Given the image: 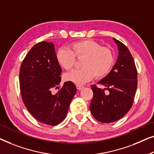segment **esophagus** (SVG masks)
Returning <instances> with one entry per match:
<instances>
[{"label":"esophagus","mask_w":154,"mask_h":154,"mask_svg":"<svg viewBox=\"0 0 154 154\" xmlns=\"http://www.w3.org/2000/svg\"><path fill=\"white\" fill-rule=\"evenodd\" d=\"M76 87L78 90H82L84 86L83 85H80V84H76Z\"/></svg>","instance_id":"34e87169"}]
</instances>
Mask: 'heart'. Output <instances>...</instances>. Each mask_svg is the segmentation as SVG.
Listing matches in <instances>:
<instances>
[{
  "label": "heart",
  "mask_w": 154,
  "mask_h": 154,
  "mask_svg": "<svg viewBox=\"0 0 154 154\" xmlns=\"http://www.w3.org/2000/svg\"><path fill=\"white\" fill-rule=\"evenodd\" d=\"M75 57L81 58L82 68L68 73L64 76L66 81L77 84L86 83L94 76L105 77L112 70L114 58L111 49L101 47L92 40H84L73 42L70 49L60 48L56 54L58 64L66 70H71L75 64Z\"/></svg>",
  "instance_id": "b5f03b06"
}]
</instances>
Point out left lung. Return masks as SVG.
Returning <instances> with one entry per match:
<instances>
[{
    "mask_svg": "<svg viewBox=\"0 0 154 154\" xmlns=\"http://www.w3.org/2000/svg\"><path fill=\"white\" fill-rule=\"evenodd\" d=\"M113 40L117 45L119 56L109 74L98 82L105 88L91 85L94 97L91 112L96 120L105 123L120 119L129 111L137 86V69L129 49L120 41Z\"/></svg>",
    "mask_w": 154,
    "mask_h": 154,
    "instance_id": "8db88e82",
    "label": "left lung"
}]
</instances>
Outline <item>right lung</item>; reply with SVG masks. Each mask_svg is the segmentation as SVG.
<instances>
[{
	"label": "right lung",
	"instance_id": "add662e5",
	"mask_svg": "<svg viewBox=\"0 0 154 154\" xmlns=\"http://www.w3.org/2000/svg\"><path fill=\"white\" fill-rule=\"evenodd\" d=\"M61 71L52 42H40L34 45L21 63V98L31 115L45 124L56 125L62 122L77 92L72 82H65L59 89ZM54 88L60 90L57 94L51 93Z\"/></svg>",
	"mask_w": 154,
	"mask_h": 154
}]
</instances>
